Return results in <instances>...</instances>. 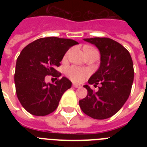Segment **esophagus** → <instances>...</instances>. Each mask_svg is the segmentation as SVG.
Returning <instances> with one entry per match:
<instances>
[{
	"instance_id": "esophagus-1",
	"label": "esophagus",
	"mask_w": 147,
	"mask_h": 147,
	"mask_svg": "<svg viewBox=\"0 0 147 147\" xmlns=\"http://www.w3.org/2000/svg\"><path fill=\"white\" fill-rule=\"evenodd\" d=\"M72 86H73L74 88H80L82 87L80 85H77V84H73Z\"/></svg>"
}]
</instances>
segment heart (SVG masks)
<instances>
[{"label": "heart", "mask_w": 147, "mask_h": 147, "mask_svg": "<svg viewBox=\"0 0 147 147\" xmlns=\"http://www.w3.org/2000/svg\"><path fill=\"white\" fill-rule=\"evenodd\" d=\"M69 52L66 53L65 56L69 55ZM88 71L87 69L78 66H71L67 69V75L70 79L76 82H81L87 78L88 76Z\"/></svg>", "instance_id": "heart-1"}]
</instances>
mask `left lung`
<instances>
[{"instance_id": "1", "label": "left lung", "mask_w": 147, "mask_h": 147, "mask_svg": "<svg viewBox=\"0 0 147 147\" xmlns=\"http://www.w3.org/2000/svg\"><path fill=\"white\" fill-rule=\"evenodd\" d=\"M94 45L100 52L98 69L90 77L89 85L100 84L98 92L88 85L87 96L79 100L81 109L88 116L97 120L109 118L116 114L131 92L134 70L130 53L119 42L109 38L84 39Z\"/></svg>"}]
</instances>
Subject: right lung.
I'll return each mask as SVG.
<instances>
[{
	"label": "right lung",
	"instance_id": "right-lung-1",
	"mask_svg": "<svg viewBox=\"0 0 147 147\" xmlns=\"http://www.w3.org/2000/svg\"><path fill=\"white\" fill-rule=\"evenodd\" d=\"M77 44L71 39L51 36L38 39L21 51L16 63L15 87L20 102L30 114L45 116L57 108L62 94L71 87V81L62 77L51 84L45 78L61 76L56 67L69 48Z\"/></svg>",
	"mask_w": 147,
	"mask_h": 147
}]
</instances>
